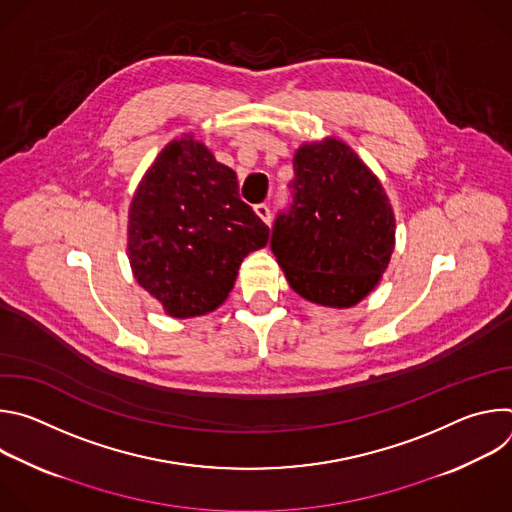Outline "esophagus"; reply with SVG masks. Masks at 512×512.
Instances as JSON below:
<instances>
[{
    "label": "esophagus",
    "instance_id": "1",
    "mask_svg": "<svg viewBox=\"0 0 512 512\" xmlns=\"http://www.w3.org/2000/svg\"><path fill=\"white\" fill-rule=\"evenodd\" d=\"M255 214L261 218L265 225H271V210L267 204H255Z\"/></svg>",
    "mask_w": 512,
    "mask_h": 512
}]
</instances>
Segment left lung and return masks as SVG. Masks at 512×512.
<instances>
[{"label":"left lung","mask_w":512,"mask_h":512,"mask_svg":"<svg viewBox=\"0 0 512 512\" xmlns=\"http://www.w3.org/2000/svg\"><path fill=\"white\" fill-rule=\"evenodd\" d=\"M294 172V200L275 218L271 251L304 300L350 308L371 294L391 261L389 198L350 145L334 137L304 143Z\"/></svg>","instance_id":"1"}]
</instances>
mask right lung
<instances>
[{"mask_svg":"<svg viewBox=\"0 0 512 512\" xmlns=\"http://www.w3.org/2000/svg\"><path fill=\"white\" fill-rule=\"evenodd\" d=\"M269 227L239 198L237 174L192 135L170 141L141 178L127 225L135 281L172 318L221 306Z\"/></svg>","mask_w":512,"mask_h":512,"instance_id":"1","label":"right lung"}]
</instances>
